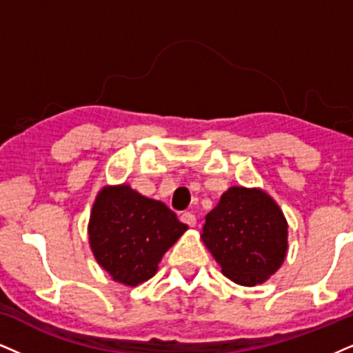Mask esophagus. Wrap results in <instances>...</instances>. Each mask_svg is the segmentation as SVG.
Instances as JSON below:
<instances>
[{"label":"esophagus","instance_id":"esophagus-1","mask_svg":"<svg viewBox=\"0 0 353 353\" xmlns=\"http://www.w3.org/2000/svg\"><path fill=\"white\" fill-rule=\"evenodd\" d=\"M180 221L186 225H190V228H194L196 225V217L194 214H191V212H183V214L180 216Z\"/></svg>","mask_w":353,"mask_h":353}]
</instances>
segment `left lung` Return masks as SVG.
<instances>
[{
    "mask_svg": "<svg viewBox=\"0 0 353 353\" xmlns=\"http://www.w3.org/2000/svg\"><path fill=\"white\" fill-rule=\"evenodd\" d=\"M201 239L224 276L237 285L255 286L285 262L288 223L267 191L230 186L206 214Z\"/></svg>",
    "mask_w": 353,
    "mask_h": 353,
    "instance_id": "1",
    "label": "left lung"
}]
</instances>
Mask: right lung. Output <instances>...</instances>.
Here are the masks:
<instances>
[{
	"mask_svg": "<svg viewBox=\"0 0 353 353\" xmlns=\"http://www.w3.org/2000/svg\"><path fill=\"white\" fill-rule=\"evenodd\" d=\"M186 229L162 201L125 183L106 185L91 208L88 241L99 267L134 288L155 275L165 252Z\"/></svg>",
	"mask_w": 353,
	"mask_h": 353,
	"instance_id": "right-lung-1",
	"label": "right lung"
}]
</instances>
